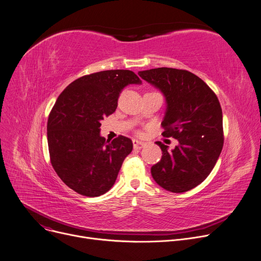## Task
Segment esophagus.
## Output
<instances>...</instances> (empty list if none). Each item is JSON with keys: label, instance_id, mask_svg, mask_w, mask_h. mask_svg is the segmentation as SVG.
Here are the masks:
<instances>
[{"label": "esophagus", "instance_id": "obj_1", "mask_svg": "<svg viewBox=\"0 0 261 261\" xmlns=\"http://www.w3.org/2000/svg\"><path fill=\"white\" fill-rule=\"evenodd\" d=\"M132 143H133L134 149H141V148H144L147 145V143H145V141H140L138 139H133Z\"/></svg>", "mask_w": 261, "mask_h": 261}]
</instances>
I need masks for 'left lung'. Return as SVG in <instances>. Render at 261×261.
I'll return each mask as SVG.
<instances>
[{
	"mask_svg": "<svg viewBox=\"0 0 261 261\" xmlns=\"http://www.w3.org/2000/svg\"><path fill=\"white\" fill-rule=\"evenodd\" d=\"M138 75L163 92L168 108L161 123L162 135L179 143L169 151L168 146L156 141L162 156L151 174L165 191H191L208 177L224 146L223 113L217 94L186 69L158 67Z\"/></svg>",
	"mask_w": 261,
	"mask_h": 261,
	"instance_id": "obj_1",
	"label": "left lung"
}]
</instances>
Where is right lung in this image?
Segmentation results:
<instances>
[{"label": "right lung", "mask_w": 261, "mask_h": 261, "mask_svg": "<svg viewBox=\"0 0 261 261\" xmlns=\"http://www.w3.org/2000/svg\"><path fill=\"white\" fill-rule=\"evenodd\" d=\"M139 83L132 70L110 69L80 77L60 93L46 126L50 160L76 193L99 197L114 184L133 144L123 135L107 143L101 121L115 111L125 86Z\"/></svg>", "instance_id": "1"}]
</instances>
